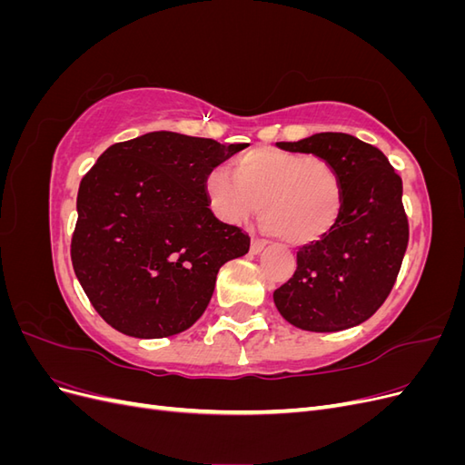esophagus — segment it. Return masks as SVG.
Wrapping results in <instances>:
<instances>
[{
	"instance_id": "esophagus-1",
	"label": "esophagus",
	"mask_w": 465,
	"mask_h": 465,
	"mask_svg": "<svg viewBox=\"0 0 465 465\" xmlns=\"http://www.w3.org/2000/svg\"><path fill=\"white\" fill-rule=\"evenodd\" d=\"M263 248H265V242H263V241H260V238H252V244H250V252H252V254H254V256L262 254Z\"/></svg>"
}]
</instances>
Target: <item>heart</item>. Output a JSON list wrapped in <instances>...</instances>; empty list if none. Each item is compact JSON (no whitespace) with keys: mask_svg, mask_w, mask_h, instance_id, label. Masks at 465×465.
<instances>
[{"mask_svg":"<svg viewBox=\"0 0 465 465\" xmlns=\"http://www.w3.org/2000/svg\"><path fill=\"white\" fill-rule=\"evenodd\" d=\"M232 176L217 166L203 182L207 203L223 223L242 224L260 211L265 229L287 244L322 241L340 223L341 178L318 154L258 147L236 159Z\"/></svg>","mask_w":465,"mask_h":465,"instance_id":"b5f03b06","label":"heart"}]
</instances>
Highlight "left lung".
Returning a JSON list of instances; mask_svg holds the SVG:
<instances>
[{"label":"left lung","instance_id":"8db88e82","mask_svg":"<svg viewBox=\"0 0 465 465\" xmlns=\"http://www.w3.org/2000/svg\"><path fill=\"white\" fill-rule=\"evenodd\" d=\"M277 145L330 161L343 184L340 223L297 252V272L273 292L277 311L306 331L359 326L386 301L410 241L401 178L382 151L349 134Z\"/></svg>","mask_w":465,"mask_h":465}]
</instances>
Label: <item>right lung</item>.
Returning <instances> with one entry per match:
<instances>
[{"instance_id":"obj_1","label":"right lung","mask_w":465,"mask_h":465,"mask_svg":"<svg viewBox=\"0 0 465 465\" xmlns=\"http://www.w3.org/2000/svg\"><path fill=\"white\" fill-rule=\"evenodd\" d=\"M244 143L151 132L108 147L83 176L72 262L94 311L142 340L193 326L223 263L250 238L209 209L203 182Z\"/></svg>"}]
</instances>
